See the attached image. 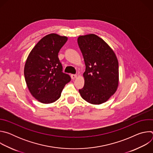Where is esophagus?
I'll return each instance as SVG.
<instances>
[{"mask_svg":"<svg viewBox=\"0 0 153 153\" xmlns=\"http://www.w3.org/2000/svg\"><path fill=\"white\" fill-rule=\"evenodd\" d=\"M71 77L72 79H74L77 77V75L76 74H71Z\"/></svg>","mask_w":153,"mask_h":153,"instance_id":"obj_1","label":"esophagus"}]
</instances>
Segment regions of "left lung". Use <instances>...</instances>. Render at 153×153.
I'll use <instances>...</instances> for the list:
<instances>
[{"mask_svg": "<svg viewBox=\"0 0 153 153\" xmlns=\"http://www.w3.org/2000/svg\"><path fill=\"white\" fill-rule=\"evenodd\" d=\"M77 42L86 66L84 86L79 91L86 102L101 104L107 101L117 88V59L107 43L95 34L79 36Z\"/></svg>", "mask_w": 153, "mask_h": 153, "instance_id": "1", "label": "left lung"}]
</instances>
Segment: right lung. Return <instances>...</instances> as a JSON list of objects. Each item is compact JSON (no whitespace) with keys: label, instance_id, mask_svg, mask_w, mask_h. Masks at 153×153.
Here are the masks:
<instances>
[{"label":"right lung","instance_id":"right-lung-1","mask_svg":"<svg viewBox=\"0 0 153 153\" xmlns=\"http://www.w3.org/2000/svg\"><path fill=\"white\" fill-rule=\"evenodd\" d=\"M68 38L56 34L43 37L30 52L24 76L32 96L43 103H51L61 96L65 85L71 80L63 72L58 53Z\"/></svg>","mask_w":153,"mask_h":153}]
</instances>
